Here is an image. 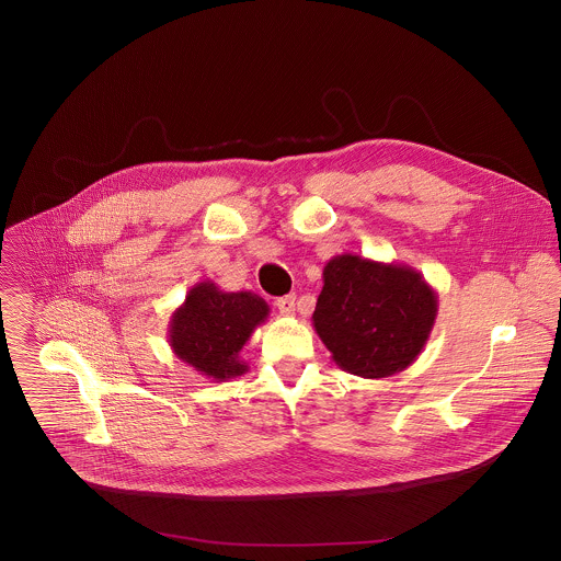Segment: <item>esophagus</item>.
Returning a JSON list of instances; mask_svg holds the SVG:
<instances>
[{"instance_id": "esophagus-1", "label": "esophagus", "mask_w": 561, "mask_h": 561, "mask_svg": "<svg viewBox=\"0 0 561 561\" xmlns=\"http://www.w3.org/2000/svg\"><path fill=\"white\" fill-rule=\"evenodd\" d=\"M295 295H286V297H282V299H277V310L282 311L284 316H293L295 313Z\"/></svg>"}]
</instances>
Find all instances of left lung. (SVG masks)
Returning a JSON list of instances; mask_svg holds the SVG:
<instances>
[{
	"label": "left lung",
	"mask_w": 561,
	"mask_h": 561,
	"mask_svg": "<svg viewBox=\"0 0 561 561\" xmlns=\"http://www.w3.org/2000/svg\"><path fill=\"white\" fill-rule=\"evenodd\" d=\"M436 311L435 288L413 266L340 253L322 268L311 324L344 373L385 378L417 359Z\"/></svg>",
	"instance_id": "8db88e82"
}]
</instances>
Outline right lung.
Returning <instances> with one entry per match:
<instances>
[{
	"instance_id": "right-lung-1",
	"label": "right lung",
	"mask_w": 561,
	"mask_h": 561,
	"mask_svg": "<svg viewBox=\"0 0 561 561\" xmlns=\"http://www.w3.org/2000/svg\"><path fill=\"white\" fill-rule=\"evenodd\" d=\"M262 297L241 290L224 293L210 279L195 284L176 308L168 342L174 355L191 368L215 382L248 373L241 348L251 333L268 318Z\"/></svg>"
}]
</instances>
